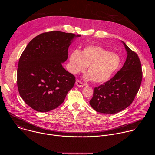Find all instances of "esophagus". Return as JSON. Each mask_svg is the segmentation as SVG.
Returning <instances> with one entry per match:
<instances>
[{
    "instance_id": "obj_1",
    "label": "esophagus",
    "mask_w": 155,
    "mask_h": 155,
    "mask_svg": "<svg viewBox=\"0 0 155 155\" xmlns=\"http://www.w3.org/2000/svg\"><path fill=\"white\" fill-rule=\"evenodd\" d=\"M75 84H76L77 86H78L79 87H83L84 86V84L83 83H81L80 80H77L76 83H75Z\"/></svg>"
}]
</instances>
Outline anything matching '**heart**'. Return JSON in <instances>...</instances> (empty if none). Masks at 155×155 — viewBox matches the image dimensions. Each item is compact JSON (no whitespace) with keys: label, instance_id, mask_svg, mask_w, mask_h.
<instances>
[{"label":"heart","instance_id":"b5f03b06","mask_svg":"<svg viewBox=\"0 0 155 155\" xmlns=\"http://www.w3.org/2000/svg\"><path fill=\"white\" fill-rule=\"evenodd\" d=\"M69 62L72 74L83 72L88 66V74L85 78L92 80L96 83H102L113 77L121 61L118 54L99 46L91 45L84 48L81 53L74 51L70 56Z\"/></svg>","mask_w":155,"mask_h":155}]
</instances>
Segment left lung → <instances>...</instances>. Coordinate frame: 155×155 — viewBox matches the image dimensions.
<instances>
[{
	"label": "left lung",
	"instance_id": "8db88e82",
	"mask_svg": "<svg viewBox=\"0 0 155 155\" xmlns=\"http://www.w3.org/2000/svg\"><path fill=\"white\" fill-rule=\"evenodd\" d=\"M122 42L127 54L123 68L111 79L94 88L90 104L97 112L114 114L122 111L132 104L140 88V61L136 53Z\"/></svg>",
	"mask_w": 155,
	"mask_h": 155
}]
</instances>
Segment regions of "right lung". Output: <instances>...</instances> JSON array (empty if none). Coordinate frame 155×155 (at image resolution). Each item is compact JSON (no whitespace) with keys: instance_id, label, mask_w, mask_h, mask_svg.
<instances>
[{"instance_id":"add662e5","label":"right lung","mask_w":155,"mask_h":155,"mask_svg":"<svg viewBox=\"0 0 155 155\" xmlns=\"http://www.w3.org/2000/svg\"><path fill=\"white\" fill-rule=\"evenodd\" d=\"M72 33L50 31L34 37L21 55L17 85L21 98L39 112L55 109L74 87L75 77L62 65L75 37Z\"/></svg>"}]
</instances>
